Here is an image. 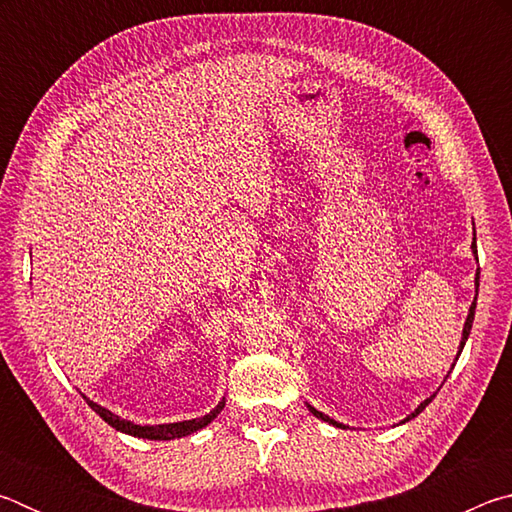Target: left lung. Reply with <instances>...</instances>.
<instances>
[{
  "label": "left lung",
  "mask_w": 512,
  "mask_h": 512,
  "mask_svg": "<svg viewBox=\"0 0 512 512\" xmlns=\"http://www.w3.org/2000/svg\"><path fill=\"white\" fill-rule=\"evenodd\" d=\"M474 253H476V250H474ZM476 293H479V273H476ZM474 309H476V302H472V307H470V314H467V320H465V327H463V341H461V350H463V345H465V341H467V336H470V329H472V320H474ZM461 350H458V352H461ZM433 397V395H431ZM431 397H429V400H424L420 406H418V409H415L411 415H409V420L411 418H415V415H418L422 409H424V406H427L429 402H431ZM309 411L311 413H314L316 415V418H320V420H325V422H329V424H336V427H341V424L339 422H334L332 418H327V415H323V413H320V411H316L314 409V406H309Z\"/></svg>",
  "instance_id": "obj_1"
}]
</instances>
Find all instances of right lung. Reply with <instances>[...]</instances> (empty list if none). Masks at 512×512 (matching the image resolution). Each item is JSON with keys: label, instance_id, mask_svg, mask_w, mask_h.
<instances>
[{"label": "right lung", "instance_id": "1", "mask_svg": "<svg viewBox=\"0 0 512 512\" xmlns=\"http://www.w3.org/2000/svg\"><path fill=\"white\" fill-rule=\"evenodd\" d=\"M90 409L94 413H99L103 420H106L110 427H115L117 431H124V433H131V436H137V438H149V440H173V438H183V436H189V433H194L198 429H203L205 424H210L216 415L221 413L223 409V402L216 406L214 411H210L207 415H203V418H196V420H185V422H173V424H155V427H142V424H133L128 420H121L117 418V415H112L108 409H103V406L90 402Z\"/></svg>", "mask_w": 512, "mask_h": 512}]
</instances>
